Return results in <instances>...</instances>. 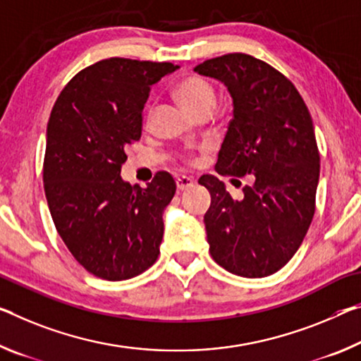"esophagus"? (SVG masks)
<instances>
[{"label": "esophagus", "mask_w": 361, "mask_h": 361, "mask_svg": "<svg viewBox=\"0 0 361 361\" xmlns=\"http://www.w3.org/2000/svg\"><path fill=\"white\" fill-rule=\"evenodd\" d=\"M192 185H194V180L191 178V176L181 175L176 178V188H178L180 191H185V190H188V188H191Z\"/></svg>", "instance_id": "34e87169"}]
</instances>
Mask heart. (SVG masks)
I'll list each match as a JSON object with an SVG mask.
<instances>
[{
	"label": "heart",
	"instance_id": "obj_1",
	"mask_svg": "<svg viewBox=\"0 0 361 361\" xmlns=\"http://www.w3.org/2000/svg\"><path fill=\"white\" fill-rule=\"evenodd\" d=\"M175 94L180 102L194 116L212 112L216 102V91L209 80L199 75L183 78L175 87Z\"/></svg>",
	"mask_w": 361,
	"mask_h": 361
}]
</instances>
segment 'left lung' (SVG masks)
I'll return each mask as SVG.
<instances>
[{"label":"left lung","mask_w":361,"mask_h":361,"mask_svg":"<svg viewBox=\"0 0 361 361\" xmlns=\"http://www.w3.org/2000/svg\"><path fill=\"white\" fill-rule=\"evenodd\" d=\"M194 71L220 80L233 98L216 171L254 181L233 199L216 176L199 178L212 197L210 255L238 276H270L293 259L314 215L319 152L310 112L293 82L254 56L223 54Z\"/></svg>","instance_id":"8db88e82"}]
</instances>
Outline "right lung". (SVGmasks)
<instances>
[{"label":"right lung","mask_w":361,"mask_h":361,"mask_svg":"<svg viewBox=\"0 0 361 361\" xmlns=\"http://www.w3.org/2000/svg\"><path fill=\"white\" fill-rule=\"evenodd\" d=\"M171 62L102 59L80 71L51 111L43 183L54 226L80 265L107 281L146 271L160 254L162 212L175 196L169 171L146 190L120 176L141 138L151 87Z\"/></svg>","instance_id":"right-lung-1"}]
</instances>
